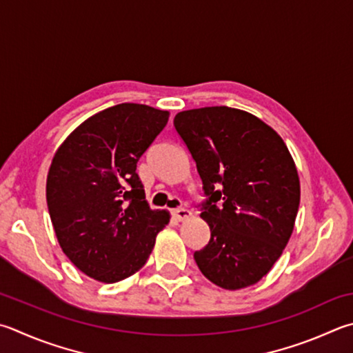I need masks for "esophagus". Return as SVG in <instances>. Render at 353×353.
Wrapping results in <instances>:
<instances>
[{"instance_id":"obj_1","label":"esophagus","mask_w":353,"mask_h":353,"mask_svg":"<svg viewBox=\"0 0 353 353\" xmlns=\"http://www.w3.org/2000/svg\"><path fill=\"white\" fill-rule=\"evenodd\" d=\"M172 214H174L177 221H187L191 217V211L187 208H176L172 210Z\"/></svg>"}]
</instances>
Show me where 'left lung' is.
<instances>
[{
    "instance_id": "obj_1",
    "label": "left lung",
    "mask_w": 353,
    "mask_h": 353,
    "mask_svg": "<svg viewBox=\"0 0 353 353\" xmlns=\"http://www.w3.org/2000/svg\"><path fill=\"white\" fill-rule=\"evenodd\" d=\"M174 128L194 159L210 241L194 253L211 283L238 290L272 270L290 239L299 177L284 140L253 114L228 106L179 112Z\"/></svg>"
}]
</instances>
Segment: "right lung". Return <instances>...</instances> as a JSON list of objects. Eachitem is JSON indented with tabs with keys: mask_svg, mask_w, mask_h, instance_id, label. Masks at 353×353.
Wrapping results in <instances>:
<instances>
[{
	"mask_svg": "<svg viewBox=\"0 0 353 353\" xmlns=\"http://www.w3.org/2000/svg\"><path fill=\"white\" fill-rule=\"evenodd\" d=\"M170 112L121 103L75 128L50 163L46 199L57 239L69 261L100 283L131 276L148 261L170 222L151 210L137 162Z\"/></svg>",
	"mask_w": 353,
	"mask_h": 353,
	"instance_id": "right-lung-1",
	"label": "right lung"
}]
</instances>
